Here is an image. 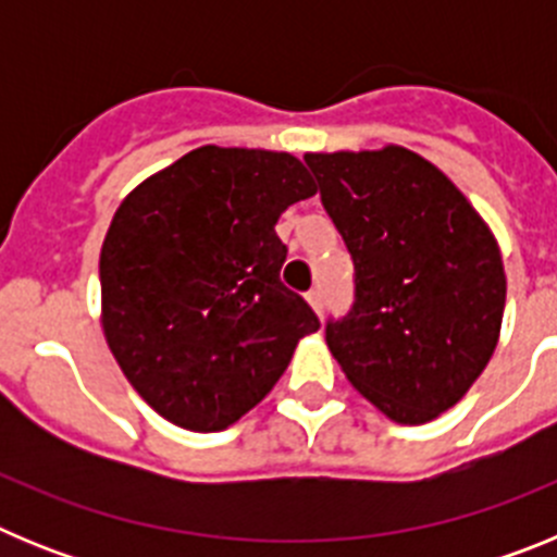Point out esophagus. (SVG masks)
<instances>
[{
	"label": "esophagus",
	"mask_w": 557,
	"mask_h": 557,
	"mask_svg": "<svg viewBox=\"0 0 557 557\" xmlns=\"http://www.w3.org/2000/svg\"><path fill=\"white\" fill-rule=\"evenodd\" d=\"M307 301L312 304L314 312L323 314V289H321V287H312V289H309V293H307Z\"/></svg>",
	"instance_id": "1"
}]
</instances>
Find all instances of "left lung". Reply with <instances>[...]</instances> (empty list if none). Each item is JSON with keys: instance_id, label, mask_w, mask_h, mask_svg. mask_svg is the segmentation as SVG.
I'll return each instance as SVG.
<instances>
[{"instance_id": "left-lung-1", "label": "left lung", "mask_w": 557, "mask_h": 557, "mask_svg": "<svg viewBox=\"0 0 557 557\" xmlns=\"http://www.w3.org/2000/svg\"><path fill=\"white\" fill-rule=\"evenodd\" d=\"M304 161L354 262V304L326 321L329 351L387 418L432 421L499 339L508 284L496 239L444 172L405 147Z\"/></svg>"}]
</instances>
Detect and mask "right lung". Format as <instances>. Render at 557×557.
Returning <instances> with one entry per match:
<instances>
[{"mask_svg":"<svg viewBox=\"0 0 557 557\" xmlns=\"http://www.w3.org/2000/svg\"><path fill=\"white\" fill-rule=\"evenodd\" d=\"M289 152L206 145L122 200L100 253L102 329L136 393L191 432L273 391L321 321L284 287L275 223L314 195Z\"/></svg>","mask_w":557,"mask_h":557,"instance_id":"add662e5","label":"right lung"}]
</instances>
